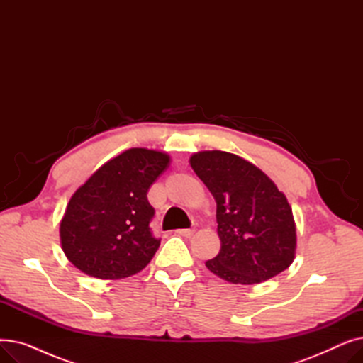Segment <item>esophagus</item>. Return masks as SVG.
Returning <instances> with one entry per match:
<instances>
[{"instance_id":"34e87169","label":"esophagus","mask_w":363,"mask_h":363,"mask_svg":"<svg viewBox=\"0 0 363 363\" xmlns=\"http://www.w3.org/2000/svg\"><path fill=\"white\" fill-rule=\"evenodd\" d=\"M177 233H178L179 235H182V237H186V238L194 235V230H178Z\"/></svg>"}]
</instances>
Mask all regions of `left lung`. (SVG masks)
<instances>
[{"label":"left lung","mask_w":363,"mask_h":363,"mask_svg":"<svg viewBox=\"0 0 363 363\" xmlns=\"http://www.w3.org/2000/svg\"><path fill=\"white\" fill-rule=\"evenodd\" d=\"M189 163L216 201L220 252L206 262L207 269L242 285L287 269L296 255V223L287 197L274 181L226 151H199Z\"/></svg>","instance_id":"8db88e82"}]
</instances>
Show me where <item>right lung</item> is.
Here are the masks:
<instances>
[{
	"instance_id": "obj_1",
	"label": "right lung",
	"mask_w": 363,
	"mask_h": 363,
	"mask_svg": "<svg viewBox=\"0 0 363 363\" xmlns=\"http://www.w3.org/2000/svg\"><path fill=\"white\" fill-rule=\"evenodd\" d=\"M163 151L129 148L76 189L60 222L66 257L84 274L121 279L143 271L157 252L147 193L169 166Z\"/></svg>"
}]
</instances>
